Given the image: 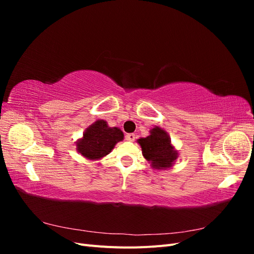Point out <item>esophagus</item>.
I'll return each instance as SVG.
<instances>
[{"label": "esophagus", "mask_w": 254, "mask_h": 254, "mask_svg": "<svg viewBox=\"0 0 254 254\" xmlns=\"http://www.w3.org/2000/svg\"><path fill=\"white\" fill-rule=\"evenodd\" d=\"M125 139L126 141H129V142H133L135 140V135L133 133H127L125 135Z\"/></svg>", "instance_id": "obj_1"}]
</instances>
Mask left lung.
Masks as SVG:
<instances>
[{"instance_id": "8db88e82", "label": "left lung", "mask_w": 254, "mask_h": 254, "mask_svg": "<svg viewBox=\"0 0 254 254\" xmlns=\"http://www.w3.org/2000/svg\"><path fill=\"white\" fill-rule=\"evenodd\" d=\"M143 156L151 162L158 170L171 167L177 159V151L171 144V140L163 129L153 128L147 137H142L139 141Z\"/></svg>"}]
</instances>
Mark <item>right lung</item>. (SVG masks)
<instances>
[{
	"instance_id": "1",
	"label": "right lung",
	"mask_w": 254,
	"mask_h": 254,
	"mask_svg": "<svg viewBox=\"0 0 254 254\" xmlns=\"http://www.w3.org/2000/svg\"><path fill=\"white\" fill-rule=\"evenodd\" d=\"M123 137L124 134L121 129L110 128L105 121H97L86 130L83 137L77 143V149L88 159H99L108 155Z\"/></svg>"
}]
</instances>
